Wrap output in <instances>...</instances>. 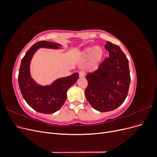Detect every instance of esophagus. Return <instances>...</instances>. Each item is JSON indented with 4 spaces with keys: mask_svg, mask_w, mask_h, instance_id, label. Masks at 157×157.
<instances>
[{
    "mask_svg": "<svg viewBox=\"0 0 157 157\" xmlns=\"http://www.w3.org/2000/svg\"><path fill=\"white\" fill-rule=\"evenodd\" d=\"M85 75V71L84 70L80 71L79 72V77H84Z\"/></svg>",
    "mask_w": 157,
    "mask_h": 157,
    "instance_id": "obj_1",
    "label": "esophagus"
}]
</instances>
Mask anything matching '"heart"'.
Wrapping results in <instances>:
<instances>
[{
	"instance_id": "obj_1",
	"label": "heart",
	"mask_w": 157,
	"mask_h": 157,
	"mask_svg": "<svg viewBox=\"0 0 157 157\" xmlns=\"http://www.w3.org/2000/svg\"><path fill=\"white\" fill-rule=\"evenodd\" d=\"M85 56H90L91 53V62L93 64H97L100 62L104 56V51L99 46H96L95 48L88 47L84 50Z\"/></svg>"
}]
</instances>
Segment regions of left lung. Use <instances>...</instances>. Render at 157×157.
Listing matches in <instances>:
<instances>
[{"mask_svg":"<svg viewBox=\"0 0 157 157\" xmlns=\"http://www.w3.org/2000/svg\"><path fill=\"white\" fill-rule=\"evenodd\" d=\"M108 58L98 69L86 76V98L94 109L100 112L116 109L125 101L130 84L128 59L121 48L107 42Z\"/></svg>","mask_w":157,"mask_h":157,"instance_id":"obj_1","label":"left lung"}]
</instances>
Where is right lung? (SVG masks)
<instances>
[{"instance_id":"obj_1","label":"right lung","mask_w":157,"mask_h":157,"mask_svg":"<svg viewBox=\"0 0 157 157\" xmlns=\"http://www.w3.org/2000/svg\"><path fill=\"white\" fill-rule=\"evenodd\" d=\"M60 44L45 40L39 41L27 50L21 59L19 71L18 83L21 93L31 107L40 113L52 114L63 106L68 89L77 82L79 74L57 79L51 85L42 86L37 84L30 75L29 66L32 57L39 48L57 49Z\"/></svg>"}]
</instances>
